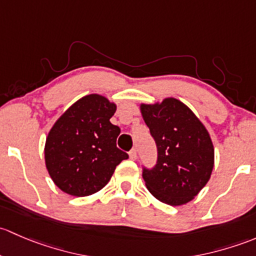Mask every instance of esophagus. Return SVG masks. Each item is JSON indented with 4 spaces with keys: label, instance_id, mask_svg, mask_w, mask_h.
<instances>
[{
    "label": "esophagus",
    "instance_id": "34e87169",
    "mask_svg": "<svg viewBox=\"0 0 256 256\" xmlns=\"http://www.w3.org/2000/svg\"><path fill=\"white\" fill-rule=\"evenodd\" d=\"M129 158H130L132 160L136 159V148H134V149H132L130 152H129Z\"/></svg>",
    "mask_w": 256,
    "mask_h": 256
}]
</instances>
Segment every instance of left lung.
Masks as SVG:
<instances>
[{
    "label": "left lung",
    "mask_w": 256,
    "mask_h": 256,
    "mask_svg": "<svg viewBox=\"0 0 256 256\" xmlns=\"http://www.w3.org/2000/svg\"><path fill=\"white\" fill-rule=\"evenodd\" d=\"M142 114L158 150L152 168L143 165L150 194L170 206L191 201L208 182L214 149L207 129L191 110L176 98L142 104Z\"/></svg>",
    "instance_id": "8db88e82"
}]
</instances>
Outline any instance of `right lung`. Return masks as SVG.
<instances>
[{"instance_id": "1", "label": "right lung", "mask_w": 256, "mask_h": 256, "mask_svg": "<svg viewBox=\"0 0 256 256\" xmlns=\"http://www.w3.org/2000/svg\"><path fill=\"white\" fill-rule=\"evenodd\" d=\"M116 104L100 94H88L72 104L50 129L46 165L62 191L90 196L108 184L116 166L128 159L118 149L120 129L110 122Z\"/></svg>"}]
</instances>
